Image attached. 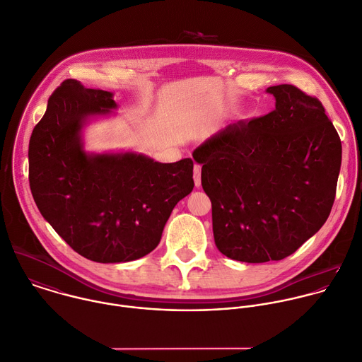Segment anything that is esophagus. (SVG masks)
<instances>
[{"mask_svg":"<svg viewBox=\"0 0 362 362\" xmlns=\"http://www.w3.org/2000/svg\"><path fill=\"white\" fill-rule=\"evenodd\" d=\"M200 173H202V166H200L199 163H194V166H193V177H194V185H196L197 187L202 185Z\"/></svg>","mask_w":362,"mask_h":362,"instance_id":"34e87169","label":"esophagus"}]
</instances>
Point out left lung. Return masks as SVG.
Returning <instances> with one entry per match:
<instances>
[{
  "mask_svg": "<svg viewBox=\"0 0 362 362\" xmlns=\"http://www.w3.org/2000/svg\"><path fill=\"white\" fill-rule=\"evenodd\" d=\"M267 91L274 111L228 125L193 152L214 243L248 264L281 261L322 228L341 166V141L322 101L292 84Z\"/></svg>",
  "mask_w": 362,
  "mask_h": 362,
  "instance_id": "1",
  "label": "left lung"
}]
</instances>
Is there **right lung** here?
<instances>
[{
	"label": "right lung",
	"instance_id": "right-lung-1",
	"mask_svg": "<svg viewBox=\"0 0 362 362\" xmlns=\"http://www.w3.org/2000/svg\"><path fill=\"white\" fill-rule=\"evenodd\" d=\"M117 104L112 94L67 78L52 93L29 141V186L43 218L81 257L129 262L153 251L177 204L194 187L193 160L84 153L83 119Z\"/></svg>",
	"mask_w": 362,
	"mask_h": 362
}]
</instances>
